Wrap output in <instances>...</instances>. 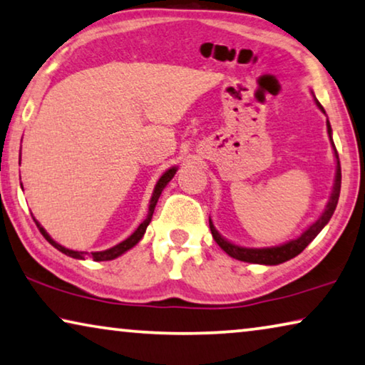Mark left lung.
<instances>
[{"label":"left lung","mask_w":365,"mask_h":365,"mask_svg":"<svg viewBox=\"0 0 365 365\" xmlns=\"http://www.w3.org/2000/svg\"><path fill=\"white\" fill-rule=\"evenodd\" d=\"M317 105H318L319 110L324 113L323 106L319 105L318 100H317ZM326 126H328V134H329V139H331L329 121H326ZM331 144H333L336 160H338V167H336V180H334L333 193H331V198L328 201V205H326L324 213L319 216L318 220L314 221L313 225L309 226L308 230L304 231L300 237L293 239V241L284 244V246L267 247V249H247V247L235 246V244H232V242L226 241L225 237H221L220 235H217V231L215 230L213 222H211V220H210L211 235H213L215 241L217 242V246H220L226 254H230L231 257H235L237 260H242V262L265 264V265H277V264L287 262V260H290V259L295 257V255L300 254L303 249L307 247L308 244L312 242L313 239L319 235V231H322L323 227L328 225V221L331 220V216H333L334 210H336V205H338V200H339V192H341V164H339V155H338V150H336V145L333 143V139H331Z\"/></svg>","instance_id":"obj_1"}]
</instances>
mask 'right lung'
<instances>
[{
  "mask_svg": "<svg viewBox=\"0 0 365 365\" xmlns=\"http://www.w3.org/2000/svg\"><path fill=\"white\" fill-rule=\"evenodd\" d=\"M175 172H177V168H175V167H172V168H168V170L164 173V175H162V177L159 178V182H157L155 188H154V193H152V198H150L149 215H148V217H145V220H144L143 222H140L138 230H135V231L133 232V235H130V236L126 239V241L119 242V244H116V246H114V247L106 249V251H100V252H78V251H72V249L63 247V246H61V244H58V242L53 241V239L47 235L46 230H43V227H42L37 221H36V225H37V227H39L41 235H42L43 237H46L47 241L51 242L53 247L58 249V251L63 252L65 255H70V257H73V259H85V257H91L93 260H96V262H101V260H113V259L119 257V255L124 254L126 251H129L130 247H134L135 244H138V242L140 241V239H143L144 232H145V227L149 226V222H150V220H152V215H154V210H155L157 200H159L160 193H162V190L165 188V185L172 180L173 175H175Z\"/></svg>",
  "mask_w": 365,
  "mask_h": 365,
  "instance_id": "add662e5",
  "label": "right lung"
}]
</instances>
